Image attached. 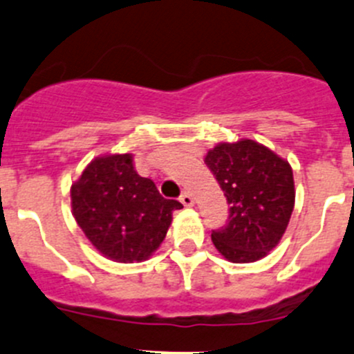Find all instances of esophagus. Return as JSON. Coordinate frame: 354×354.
<instances>
[{
  "mask_svg": "<svg viewBox=\"0 0 354 354\" xmlns=\"http://www.w3.org/2000/svg\"><path fill=\"white\" fill-rule=\"evenodd\" d=\"M180 202L185 205V207H192V205H194V197H192L188 192H183L180 197Z\"/></svg>",
  "mask_w": 354,
  "mask_h": 354,
  "instance_id": "1",
  "label": "esophagus"
}]
</instances>
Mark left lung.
Segmentation results:
<instances>
[{
	"label": "left lung",
	"instance_id": "left-lung-1",
	"mask_svg": "<svg viewBox=\"0 0 354 354\" xmlns=\"http://www.w3.org/2000/svg\"><path fill=\"white\" fill-rule=\"evenodd\" d=\"M204 162L230 204L228 223L211 233L212 243L232 263L268 256L286 233L294 211L292 167L254 140L218 143Z\"/></svg>",
	"mask_w": 354,
	"mask_h": 354
}]
</instances>
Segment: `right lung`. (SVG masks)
Masks as SVG:
<instances>
[{"mask_svg": "<svg viewBox=\"0 0 354 354\" xmlns=\"http://www.w3.org/2000/svg\"><path fill=\"white\" fill-rule=\"evenodd\" d=\"M71 204L86 239L115 263L149 259L166 239L173 212L183 207L136 173L131 153L91 160L72 183Z\"/></svg>", "mask_w": 354, "mask_h": 354, "instance_id": "add662e5", "label": "right lung"}]
</instances>
